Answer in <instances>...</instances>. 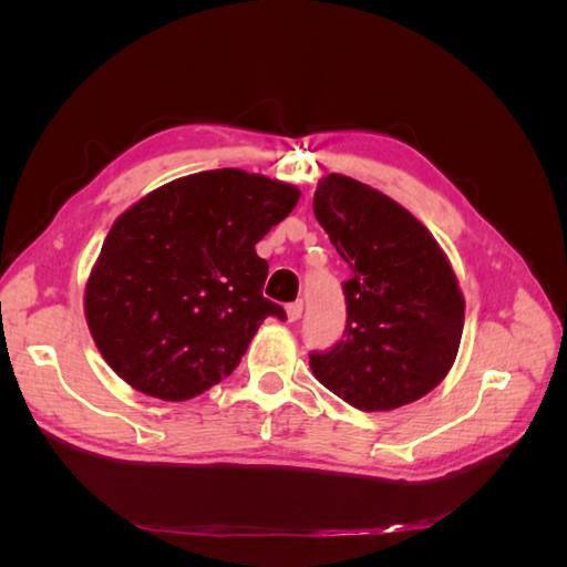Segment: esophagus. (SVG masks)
I'll return each mask as SVG.
<instances>
[{"label": "esophagus", "mask_w": 567, "mask_h": 567, "mask_svg": "<svg viewBox=\"0 0 567 567\" xmlns=\"http://www.w3.org/2000/svg\"><path fill=\"white\" fill-rule=\"evenodd\" d=\"M286 315H288V321H298L302 317V300L286 305Z\"/></svg>", "instance_id": "1"}]
</instances>
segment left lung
Segmentation results:
<instances>
[{
  "label": "left lung",
  "mask_w": 567,
  "mask_h": 567,
  "mask_svg": "<svg viewBox=\"0 0 567 567\" xmlns=\"http://www.w3.org/2000/svg\"><path fill=\"white\" fill-rule=\"evenodd\" d=\"M315 215L352 269L348 319L333 348L310 352L312 373L364 411H390L431 392L454 364L463 296L447 257L421 221L375 188L329 175Z\"/></svg>",
  "instance_id": "left-lung-1"
}]
</instances>
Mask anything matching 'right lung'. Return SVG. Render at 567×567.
Returning <instances> with one entry per match:
<instances>
[{"mask_svg": "<svg viewBox=\"0 0 567 567\" xmlns=\"http://www.w3.org/2000/svg\"><path fill=\"white\" fill-rule=\"evenodd\" d=\"M296 186L244 169L169 182L115 219L84 290L99 352L134 390L192 400L229 375L267 317L255 252L296 208Z\"/></svg>", "mask_w": 567, "mask_h": 567, "instance_id": "obj_1", "label": "right lung"}]
</instances>
